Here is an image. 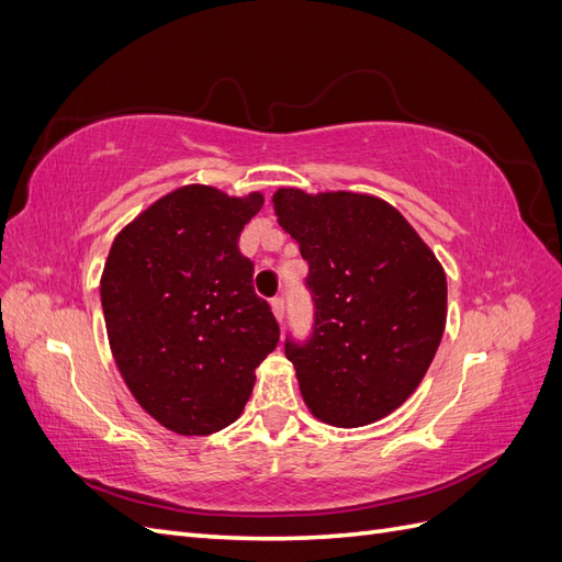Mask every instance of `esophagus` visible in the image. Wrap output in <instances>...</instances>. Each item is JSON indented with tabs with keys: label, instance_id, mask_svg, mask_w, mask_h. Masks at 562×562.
I'll return each mask as SVG.
<instances>
[{
	"label": "esophagus",
	"instance_id": "obj_1",
	"mask_svg": "<svg viewBox=\"0 0 562 562\" xmlns=\"http://www.w3.org/2000/svg\"><path fill=\"white\" fill-rule=\"evenodd\" d=\"M269 304H271V312H274L277 321L281 323V321H283V316H285V304H283V300H281V297H274V300H271Z\"/></svg>",
	"mask_w": 562,
	"mask_h": 562
}]
</instances>
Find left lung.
Listing matches in <instances>:
<instances>
[{
    "instance_id": "left-lung-1",
    "label": "left lung",
    "mask_w": 562,
    "mask_h": 562,
    "mask_svg": "<svg viewBox=\"0 0 562 562\" xmlns=\"http://www.w3.org/2000/svg\"><path fill=\"white\" fill-rule=\"evenodd\" d=\"M271 201L310 262L314 333L304 345L285 339L304 403L342 429L386 417L419 386L443 337V267L384 199L281 187Z\"/></svg>"
}]
</instances>
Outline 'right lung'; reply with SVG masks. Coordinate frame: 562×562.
I'll use <instances>...</instances> for the list:
<instances>
[{
    "mask_svg": "<svg viewBox=\"0 0 562 562\" xmlns=\"http://www.w3.org/2000/svg\"><path fill=\"white\" fill-rule=\"evenodd\" d=\"M265 196L184 184L116 234L100 279L110 349L147 415L209 436L241 415L279 323L252 291L239 234Z\"/></svg>",
    "mask_w": 562,
    "mask_h": 562,
    "instance_id": "add662e5",
    "label": "right lung"
}]
</instances>
